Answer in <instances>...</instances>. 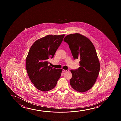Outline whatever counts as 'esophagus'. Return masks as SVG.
<instances>
[{
	"instance_id": "34e87169",
	"label": "esophagus",
	"mask_w": 121,
	"mask_h": 121,
	"mask_svg": "<svg viewBox=\"0 0 121 121\" xmlns=\"http://www.w3.org/2000/svg\"><path fill=\"white\" fill-rule=\"evenodd\" d=\"M69 71V70H62V72H68V71Z\"/></svg>"
}]
</instances>
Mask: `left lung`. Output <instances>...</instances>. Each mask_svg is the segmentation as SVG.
Segmentation results:
<instances>
[{
	"label": "left lung",
	"instance_id": "8db88e82",
	"mask_svg": "<svg viewBox=\"0 0 121 121\" xmlns=\"http://www.w3.org/2000/svg\"><path fill=\"white\" fill-rule=\"evenodd\" d=\"M64 41L68 43L73 59L80 60L79 67L70 71L72 74L70 85L78 92L88 91L96 82L100 70L94 46L88 38L79 33L67 35Z\"/></svg>",
	"mask_w": 121,
	"mask_h": 121
}]
</instances>
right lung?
Returning a JSON list of instances; mask_svg holds the SVG:
<instances>
[{"instance_id":"obj_1","label":"right lung","mask_w":121,"mask_h":121,"mask_svg":"<svg viewBox=\"0 0 121 121\" xmlns=\"http://www.w3.org/2000/svg\"><path fill=\"white\" fill-rule=\"evenodd\" d=\"M65 35H48L37 40L30 48L26 59V69L34 86L40 91H48L56 86L62 69L48 66L61 45Z\"/></svg>"}]
</instances>
